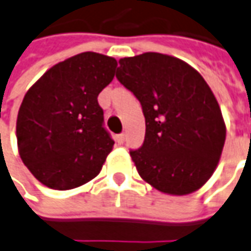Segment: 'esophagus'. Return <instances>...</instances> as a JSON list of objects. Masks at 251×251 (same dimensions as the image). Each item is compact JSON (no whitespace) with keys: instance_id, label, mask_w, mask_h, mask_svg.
<instances>
[{"instance_id":"esophagus-1","label":"esophagus","mask_w":251,"mask_h":251,"mask_svg":"<svg viewBox=\"0 0 251 251\" xmlns=\"http://www.w3.org/2000/svg\"><path fill=\"white\" fill-rule=\"evenodd\" d=\"M116 142L119 143V145H123V143H124V134L116 135Z\"/></svg>"}]
</instances>
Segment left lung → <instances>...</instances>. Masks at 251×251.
Returning <instances> with one entry per match:
<instances>
[{
  "label": "left lung",
  "mask_w": 251,
  "mask_h": 251,
  "mask_svg": "<svg viewBox=\"0 0 251 251\" xmlns=\"http://www.w3.org/2000/svg\"><path fill=\"white\" fill-rule=\"evenodd\" d=\"M116 77L142 105L145 141L129 150L141 177L172 195L202 187L226 142L220 106L208 83L184 61L151 51L122 58Z\"/></svg>",
  "instance_id": "1"
}]
</instances>
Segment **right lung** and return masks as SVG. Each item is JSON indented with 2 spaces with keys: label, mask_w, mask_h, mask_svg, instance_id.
<instances>
[{
  "label": "right lung",
  "mask_w": 251,
  "mask_h": 251,
  "mask_svg": "<svg viewBox=\"0 0 251 251\" xmlns=\"http://www.w3.org/2000/svg\"><path fill=\"white\" fill-rule=\"evenodd\" d=\"M116 67L112 57L80 53L51 67L24 96L17 146L42 184L70 190L100 174L115 141L97 98L113 80Z\"/></svg>",
  "instance_id": "1"
}]
</instances>
